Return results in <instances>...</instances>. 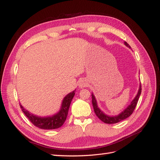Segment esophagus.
I'll list each match as a JSON object with an SVG mask.
<instances>
[{
    "instance_id": "34e87169",
    "label": "esophagus",
    "mask_w": 160,
    "mask_h": 160,
    "mask_svg": "<svg viewBox=\"0 0 160 160\" xmlns=\"http://www.w3.org/2000/svg\"><path fill=\"white\" fill-rule=\"evenodd\" d=\"M79 88L81 89V88H85L86 85H87V83L86 81L85 80H81L79 82V84H78Z\"/></svg>"
}]
</instances>
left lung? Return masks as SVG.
Instances as JSON below:
<instances>
[{
    "instance_id": "8db88e82",
    "label": "left lung",
    "mask_w": 160,
    "mask_h": 160,
    "mask_svg": "<svg viewBox=\"0 0 160 160\" xmlns=\"http://www.w3.org/2000/svg\"><path fill=\"white\" fill-rule=\"evenodd\" d=\"M124 44L125 46L129 48V49H131V47L126 42H124ZM141 92H142V88H141V83H140L137 95H135L132 101V102L130 103V104L123 111H122L120 113H119L118 115H109L105 113L103 111L98 107V102H97L95 97L94 94L92 93V94H91L92 104H93V106L95 113L96 115L98 117V118L105 123L113 124V123H116L122 122V121L129 118V116L132 115V113L133 112V111L137 105L138 99L139 98V96H140V95H141Z\"/></svg>"
}]
</instances>
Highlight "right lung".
I'll use <instances>...</instances> for the list:
<instances>
[{"label": "right lung", "mask_w": 160, "mask_h": 160, "mask_svg": "<svg viewBox=\"0 0 160 160\" xmlns=\"http://www.w3.org/2000/svg\"><path fill=\"white\" fill-rule=\"evenodd\" d=\"M75 90L72 91L71 93L67 94L62 99L61 105L59 111L55 114L49 116H38L29 112L27 109L23 108V106L20 103L21 108L22 112L29 119L31 123L35 125L36 127L42 129H55L61 127L67 117L71 101L75 95Z\"/></svg>", "instance_id": "1"}]
</instances>
